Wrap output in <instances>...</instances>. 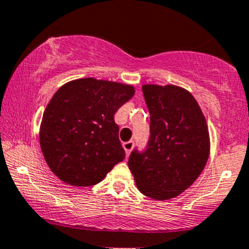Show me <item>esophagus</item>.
<instances>
[{
	"instance_id": "34e87169",
	"label": "esophagus",
	"mask_w": 249,
	"mask_h": 249,
	"mask_svg": "<svg viewBox=\"0 0 249 249\" xmlns=\"http://www.w3.org/2000/svg\"><path fill=\"white\" fill-rule=\"evenodd\" d=\"M123 148H124L125 154H126V158H129L130 153H131L132 148H133V142L132 141H127V142L123 143Z\"/></svg>"
}]
</instances>
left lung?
<instances>
[{"instance_id":"left-lung-1","label":"left lung","mask_w":249,"mask_h":249,"mask_svg":"<svg viewBox=\"0 0 249 249\" xmlns=\"http://www.w3.org/2000/svg\"><path fill=\"white\" fill-rule=\"evenodd\" d=\"M150 113V137L135 149L129 168L138 190L166 200L187 190L203 172L210 153L205 117L190 91L173 85L142 87Z\"/></svg>"}]
</instances>
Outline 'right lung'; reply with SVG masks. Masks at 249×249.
Instances as JSON below:
<instances>
[{
    "mask_svg": "<svg viewBox=\"0 0 249 249\" xmlns=\"http://www.w3.org/2000/svg\"><path fill=\"white\" fill-rule=\"evenodd\" d=\"M135 88L93 77L63 85L46 106L40 148L52 173L72 186H93L125 159L114 114Z\"/></svg>",
    "mask_w": 249,
    "mask_h": 249,
    "instance_id": "add662e5",
    "label": "right lung"
}]
</instances>
